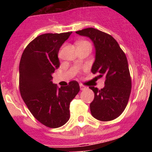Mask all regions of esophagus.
Returning a JSON list of instances; mask_svg holds the SVG:
<instances>
[{"label": "esophagus", "mask_w": 152, "mask_h": 152, "mask_svg": "<svg viewBox=\"0 0 152 152\" xmlns=\"http://www.w3.org/2000/svg\"><path fill=\"white\" fill-rule=\"evenodd\" d=\"M80 89L81 90V91H84V90L86 89V87L83 85V84H80Z\"/></svg>", "instance_id": "obj_1"}]
</instances>
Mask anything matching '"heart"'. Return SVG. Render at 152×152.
<instances>
[{
  "mask_svg": "<svg viewBox=\"0 0 152 152\" xmlns=\"http://www.w3.org/2000/svg\"><path fill=\"white\" fill-rule=\"evenodd\" d=\"M84 44H88V45H91V43H90L89 42H88V41H80V42H77V46H79V45H84Z\"/></svg>",
  "mask_w": 152,
  "mask_h": 152,
  "instance_id": "b5f03b06",
  "label": "heart"
}]
</instances>
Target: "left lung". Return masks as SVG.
Wrapping results in <instances>:
<instances>
[{
    "mask_svg": "<svg viewBox=\"0 0 152 152\" xmlns=\"http://www.w3.org/2000/svg\"><path fill=\"white\" fill-rule=\"evenodd\" d=\"M76 33L92 40L96 58L91 72L105 77L103 88L89 87L94 93V99L90 104L91 114L100 121L113 120L123 113L131 93L132 80L126 55L116 40L104 32L87 28Z\"/></svg>",
    "mask_w": 152,
    "mask_h": 152,
    "instance_id": "8db88e82",
    "label": "left lung"
}]
</instances>
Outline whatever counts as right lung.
<instances>
[{"label": "right lung", "instance_id": "obj_1", "mask_svg": "<svg viewBox=\"0 0 152 152\" xmlns=\"http://www.w3.org/2000/svg\"><path fill=\"white\" fill-rule=\"evenodd\" d=\"M72 32L37 36L24 49L20 61L19 87L24 103L39 123L58 128L70 118V103L80 91L77 81L65 87L52 84V73L59 68L60 47Z\"/></svg>", "mask_w": 152, "mask_h": 152}]
</instances>
